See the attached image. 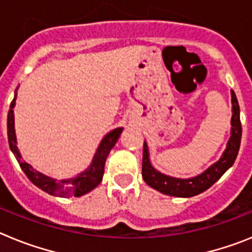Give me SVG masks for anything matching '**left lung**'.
<instances>
[{
  "mask_svg": "<svg viewBox=\"0 0 252 252\" xmlns=\"http://www.w3.org/2000/svg\"><path fill=\"white\" fill-rule=\"evenodd\" d=\"M232 97V119H231V137L227 142L226 150L222 154L221 159L209 166L198 177L189 178V179H180L173 178L169 175L162 174L160 171L151 165L149 159L148 144L144 142V150H142V178L145 183L151 188L157 189L160 193L171 197L189 198L193 195L201 194L204 190L212 187L222 175L226 173L227 169L233 165L237 154H239L240 144H241L242 127L240 121V106L236 94L231 91Z\"/></svg>",
  "mask_w": 252,
  "mask_h": 252,
  "instance_id": "left-lung-1",
  "label": "left lung"
}]
</instances>
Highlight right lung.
Masks as SVG:
<instances>
[{
  "instance_id": "add662e5",
  "label": "right lung",
  "mask_w": 252,
  "mask_h": 252,
  "mask_svg": "<svg viewBox=\"0 0 252 252\" xmlns=\"http://www.w3.org/2000/svg\"><path fill=\"white\" fill-rule=\"evenodd\" d=\"M15 101H16V93H15L12 102H11L7 115L8 144H10L11 151H12L16 160L19 161L20 166H21V169L26 174V177L37 188L49 193V194L55 195V197H81V195L91 192L92 189H94L95 187L101 183L104 173V162H106V159L108 157V154H110L111 149L115 146L124 128H115V130L107 133L101 141V144H99L97 151H95L90 168L87 169L86 171L81 173L77 178H72V179L55 180L53 178H49L39 173V171H36L26 161H21V155H20L19 149L16 146V135H15V120H13Z\"/></svg>"
}]
</instances>
